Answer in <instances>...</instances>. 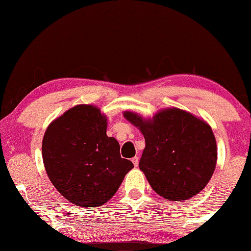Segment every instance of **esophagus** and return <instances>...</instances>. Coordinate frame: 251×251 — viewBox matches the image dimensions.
Listing matches in <instances>:
<instances>
[{
    "label": "esophagus",
    "instance_id": "1",
    "mask_svg": "<svg viewBox=\"0 0 251 251\" xmlns=\"http://www.w3.org/2000/svg\"><path fill=\"white\" fill-rule=\"evenodd\" d=\"M132 162H133V164H134L135 168H137V166H138V162H140V159H138V157L132 158Z\"/></svg>",
    "mask_w": 251,
    "mask_h": 251
}]
</instances>
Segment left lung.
I'll return each instance as SVG.
<instances>
[{
  "label": "left lung",
  "mask_w": 251,
  "mask_h": 251,
  "mask_svg": "<svg viewBox=\"0 0 251 251\" xmlns=\"http://www.w3.org/2000/svg\"><path fill=\"white\" fill-rule=\"evenodd\" d=\"M125 118L144 135L140 169L149 185L168 201H186L207 186L217 163V144L204 119L177 107L151 118L131 110Z\"/></svg>",
  "instance_id": "8db88e82"
}]
</instances>
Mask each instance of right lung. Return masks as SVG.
I'll use <instances>...</instances> for the list:
<instances>
[{
    "label": "right lung",
    "mask_w": 251,
    "mask_h": 251,
    "mask_svg": "<svg viewBox=\"0 0 251 251\" xmlns=\"http://www.w3.org/2000/svg\"><path fill=\"white\" fill-rule=\"evenodd\" d=\"M107 117L79 104L55 118L43 137L47 175L62 197L80 207H99L114 197L134 165L121 158L116 138L106 135Z\"/></svg>",
    "instance_id": "add662e5"
}]
</instances>
